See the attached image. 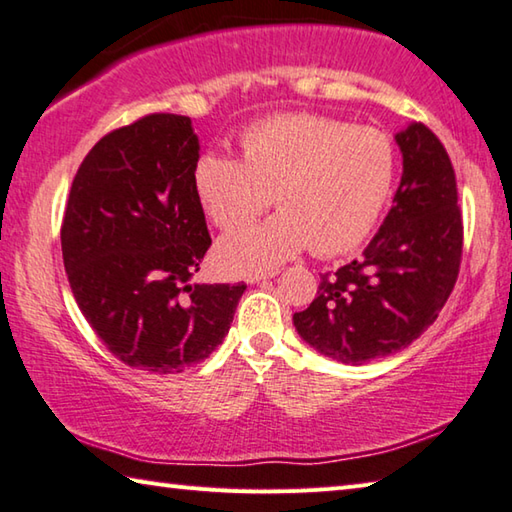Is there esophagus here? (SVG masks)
Segmentation results:
<instances>
[{"instance_id": "esophagus-1", "label": "esophagus", "mask_w": 512, "mask_h": 512, "mask_svg": "<svg viewBox=\"0 0 512 512\" xmlns=\"http://www.w3.org/2000/svg\"><path fill=\"white\" fill-rule=\"evenodd\" d=\"M271 277H275V273H255V275H248V277H246V282H250V284H259V282L271 280Z\"/></svg>"}]
</instances>
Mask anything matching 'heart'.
<instances>
[{
    "label": "heart",
    "instance_id": "b5f03b06",
    "mask_svg": "<svg viewBox=\"0 0 512 512\" xmlns=\"http://www.w3.org/2000/svg\"><path fill=\"white\" fill-rule=\"evenodd\" d=\"M239 144L241 160L221 151L196 158L192 187L203 212L223 230L255 219L271 198L280 212L221 241L225 273L268 271L307 246L320 257L350 253L391 198L397 153L379 128L287 112L250 124Z\"/></svg>",
    "mask_w": 512,
    "mask_h": 512
}]
</instances>
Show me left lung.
I'll return each mask as SVG.
<instances>
[{
    "label": "left lung",
    "instance_id": "left-lung-1",
    "mask_svg": "<svg viewBox=\"0 0 512 512\" xmlns=\"http://www.w3.org/2000/svg\"><path fill=\"white\" fill-rule=\"evenodd\" d=\"M404 171L393 207L361 259L320 277L293 325L311 348L341 363L388 357L438 318L463 255L456 173L443 142L424 124L395 135Z\"/></svg>",
    "mask_w": 512,
    "mask_h": 512
}]
</instances>
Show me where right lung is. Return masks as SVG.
<instances>
[{
	"label": "right lung",
	"mask_w": 512,
	"mask_h": 512,
	"mask_svg": "<svg viewBox=\"0 0 512 512\" xmlns=\"http://www.w3.org/2000/svg\"><path fill=\"white\" fill-rule=\"evenodd\" d=\"M196 158L192 119L171 112L103 135L76 171L60 228L69 287L94 334L155 375L210 357L246 291L189 282L212 246Z\"/></svg>",
	"instance_id": "right-lung-1"
}]
</instances>
